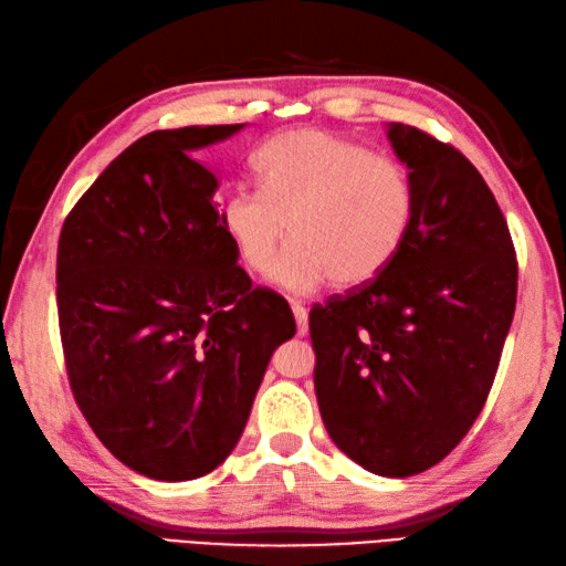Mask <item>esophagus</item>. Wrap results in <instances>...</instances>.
<instances>
[{
    "label": "esophagus",
    "instance_id": "1",
    "mask_svg": "<svg viewBox=\"0 0 566 566\" xmlns=\"http://www.w3.org/2000/svg\"><path fill=\"white\" fill-rule=\"evenodd\" d=\"M291 311H293V315H295L297 335L305 337V335H307V311H305V305L297 303V301H291Z\"/></svg>",
    "mask_w": 566,
    "mask_h": 566
}]
</instances>
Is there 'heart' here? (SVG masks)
<instances>
[{
	"label": "heart",
	"instance_id": "heart-1",
	"mask_svg": "<svg viewBox=\"0 0 566 566\" xmlns=\"http://www.w3.org/2000/svg\"><path fill=\"white\" fill-rule=\"evenodd\" d=\"M263 191L237 189L221 221L247 269H271V283L315 293L327 283L361 287L377 279L407 241L413 185L397 159L329 130H291L255 155Z\"/></svg>",
	"mask_w": 566,
	"mask_h": 566
}]
</instances>
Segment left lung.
Listing matches in <instances>:
<instances>
[{
	"label": "left lung",
	"mask_w": 566,
	"mask_h": 566,
	"mask_svg": "<svg viewBox=\"0 0 566 566\" xmlns=\"http://www.w3.org/2000/svg\"><path fill=\"white\" fill-rule=\"evenodd\" d=\"M413 185L407 241L375 281L311 311L329 439L365 471L407 478L449 455L493 387L517 297L513 239L451 145L387 123Z\"/></svg>",
	"instance_id": "obj_1"
}]
</instances>
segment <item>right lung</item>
Listing matches in <instances>:
<instances>
[{"mask_svg": "<svg viewBox=\"0 0 566 566\" xmlns=\"http://www.w3.org/2000/svg\"><path fill=\"white\" fill-rule=\"evenodd\" d=\"M247 125L155 130L103 169L63 221L56 301L73 397L117 461L153 481L237 449L273 352L295 335L251 287L197 150Z\"/></svg>", "mask_w": 566, "mask_h": 566, "instance_id": "1", "label": "right lung"}]
</instances>
